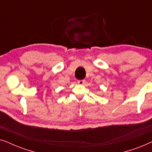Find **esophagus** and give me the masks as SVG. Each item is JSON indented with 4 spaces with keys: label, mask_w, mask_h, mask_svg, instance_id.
I'll list each match as a JSON object with an SVG mask.
<instances>
[{
    "label": "esophagus",
    "mask_w": 152,
    "mask_h": 152,
    "mask_svg": "<svg viewBox=\"0 0 152 152\" xmlns=\"http://www.w3.org/2000/svg\"><path fill=\"white\" fill-rule=\"evenodd\" d=\"M78 83L79 85H84L86 83V80H78Z\"/></svg>",
    "instance_id": "34e87169"
}]
</instances>
